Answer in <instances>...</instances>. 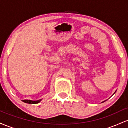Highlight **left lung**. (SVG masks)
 <instances>
[{
  "label": "left lung",
  "mask_w": 128,
  "mask_h": 128,
  "mask_svg": "<svg viewBox=\"0 0 128 128\" xmlns=\"http://www.w3.org/2000/svg\"><path fill=\"white\" fill-rule=\"evenodd\" d=\"M116 92H114V94H115V93H116ZM105 102V101H104V102H102V103H103V102Z\"/></svg>",
  "instance_id": "obj_1"
}]
</instances>
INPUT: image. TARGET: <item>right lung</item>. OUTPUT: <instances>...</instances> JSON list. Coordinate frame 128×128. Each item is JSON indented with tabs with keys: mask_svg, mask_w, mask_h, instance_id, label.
Listing matches in <instances>:
<instances>
[{
	"mask_svg": "<svg viewBox=\"0 0 128 128\" xmlns=\"http://www.w3.org/2000/svg\"><path fill=\"white\" fill-rule=\"evenodd\" d=\"M42 100V99L38 100H23V102L26 103V104H38Z\"/></svg>",
	"mask_w": 128,
	"mask_h": 128,
	"instance_id": "1",
	"label": "right lung"
}]
</instances>
